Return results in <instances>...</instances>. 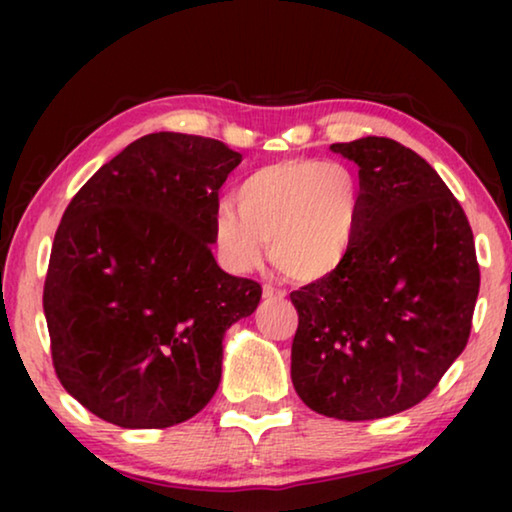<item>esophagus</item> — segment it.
<instances>
[{"instance_id": "34e87169", "label": "esophagus", "mask_w": 512, "mask_h": 512, "mask_svg": "<svg viewBox=\"0 0 512 512\" xmlns=\"http://www.w3.org/2000/svg\"><path fill=\"white\" fill-rule=\"evenodd\" d=\"M284 296H286L284 289H277V286H272V284H263V298L284 300Z\"/></svg>"}]
</instances>
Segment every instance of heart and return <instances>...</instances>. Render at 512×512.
Segmentation results:
<instances>
[{
    "mask_svg": "<svg viewBox=\"0 0 512 512\" xmlns=\"http://www.w3.org/2000/svg\"><path fill=\"white\" fill-rule=\"evenodd\" d=\"M235 207L214 214L221 263L249 272L268 242L272 263L298 282L333 275L352 251L359 228V184L338 163L293 158L251 172L237 186Z\"/></svg>",
    "mask_w": 512,
    "mask_h": 512,
    "instance_id": "1",
    "label": "heart"
}]
</instances>
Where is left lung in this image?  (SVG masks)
I'll return each instance as SVG.
<instances>
[{"label":"left lung","mask_w":512,"mask_h":512,"mask_svg":"<svg viewBox=\"0 0 512 512\" xmlns=\"http://www.w3.org/2000/svg\"><path fill=\"white\" fill-rule=\"evenodd\" d=\"M331 151L359 165V228L333 275L291 293V380L307 408L363 422L436 389L471 335L480 268L464 209L422 156L387 137Z\"/></svg>","instance_id":"8db88e82"}]
</instances>
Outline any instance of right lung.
Wrapping results in <instances>:
<instances>
[{"label":"right lung","instance_id":"obj_1","mask_svg":"<svg viewBox=\"0 0 512 512\" xmlns=\"http://www.w3.org/2000/svg\"><path fill=\"white\" fill-rule=\"evenodd\" d=\"M242 153L153 132L74 195L53 240L44 314L58 380L123 429H165L212 401L223 335L261 284L214 261L219 188Z\"/></svg>","mask_w":512,"mask_h":512}]
</instances>
